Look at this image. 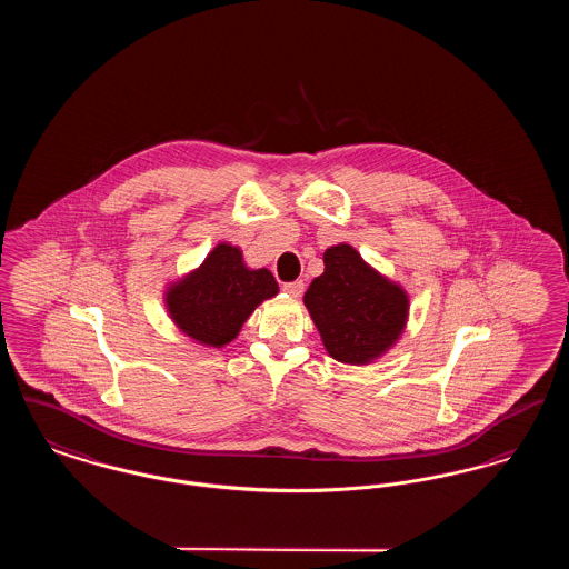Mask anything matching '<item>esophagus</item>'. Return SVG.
I'll list each match as a JSON object with an SVG mask.
<instances>
[{
    "instance_id": "obj_1",
    "label": "esophagus",
    "mask_w": 569,
    "mask_h": 569,
    "mask_svg": "<svg viewBox=\"0 0 569 569\" xmlns=\"http://www.w3.org/2000/svg\"><path fill=\"white\" fill-rule=\"evenodd\" d=\"M283 292L288 297L298 298L305 292V283L300 279L298 281H288V283H283Z\"/></svg>"
}]
</instances>
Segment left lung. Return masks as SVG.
Returning a JSON list of instances; mask_svg holds the SVG:
<instances>
[{
	"mask_svg": "<svg viewBox=\"0 0 569 569\" xmlns=\"http://www.w3.org/2000/svg\"><path fill=\"white\" fill-rule=\"evenodd\" d=\"M302 300L326 352L346 365H369L388 352L409 313L406 290L369 267L348 243L326 249L325 272Z\"/></svg>",
	"mask_w": 569,
	"mask_h": 569,
	"instance_id": "left-lung-1",
	"label": "left lung"
}]
</instances>
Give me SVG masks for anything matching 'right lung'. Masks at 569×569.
<instances>
[{"label": "right lung", "instance_id": "right-lung-1", "mask_svg": "<svg viewBox=\"0 0 569 569\" xmlns=\"http://www.w3.org/2000/svg\"><path fill=\"white\" fill-rule=\"evenodd\" d=\"M277 292L271 271L247 269L239 247L219 243L196 271L168 286L163 300L181 332L200 346L223 348L253 309Z\"/></svg>", "mask_w": 569, "mask_h": 569}]
</instances>
